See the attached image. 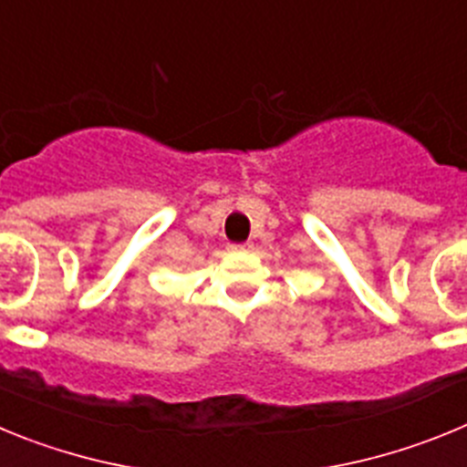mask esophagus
I'll use <instances>...</instances> for the list:
<instances>
[{"mask_svg":"<svg viewBox=\"0 0 467 467\" xmlns=\"http://www.w3.org/2000/svg\"><path fill=\"white\" fill-rule=\"evenodd\" d=\"M250 247H253L250 243H234L229 250H231V253H245V250H250Z\"/></svg>","mask_w":467,"mask_h":467,"instance_id":"esophagus-1","label":"esophagus"}]
</instances>
